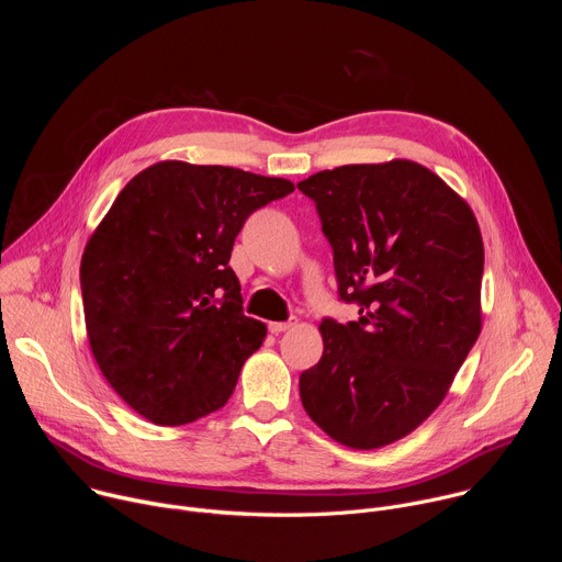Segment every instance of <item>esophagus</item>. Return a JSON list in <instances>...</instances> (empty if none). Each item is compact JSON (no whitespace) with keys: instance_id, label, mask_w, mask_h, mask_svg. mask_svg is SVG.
Here are the masks:
<instances>
[{"instance_id":"1","label":"esophagus","mask_w":562,"mask_h":562,"mask_svg":"<svg viewBox=\"0 0 562 562\" xmlns=\"http://www.w3.org/2000/svg\"><path fill=\"white\" fill-rule=\"evenodd\" d=\"M291 327H295V323H293V319H289V323H269V331L271 334H284V331H289Z\"/></svg>"}]
</instances>
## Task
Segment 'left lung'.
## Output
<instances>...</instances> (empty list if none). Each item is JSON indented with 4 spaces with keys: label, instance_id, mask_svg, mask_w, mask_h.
I'll use <instances>...</instances> for the list:
<instances>
[{
    "label": "left lung",
    "instance_id": "1",
    "mask_svg": "<svg viewBox=\"0 0 562 562\" xmlns=\"http://www.w3.org/2000/svg\"><path fill=\"white\" fill-rule=\"evenodd\" d=\"M297 189L334 249L356 323L323 319L325 351L302 371L308 418L351 449L409 436L445 400L483 327L485 247L469 204L412 159L319 171Z\"/></svg>",
    "mask_w": 562,
    "mask_h": 562
}]
</instances>
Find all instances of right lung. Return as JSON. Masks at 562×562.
<instances>
[{
  "label": "right lung",
  "mask_w": 562,
  "mask_h": 562,
  "mask_svg": "<svg viewBox=\"0 0 562 562\" xmlns=\"http://www.w3.org/2000/svg\"><path fill=\"white\" fill-rule=\"evenodd\" d=\"M293 182L178 159L137 173L87 243L79 282L93 358L124 403L178 427L217 412L267 327L228 267L247 217Z\"/></svg>",
  "instance_id": "1"
}]
</instances>
